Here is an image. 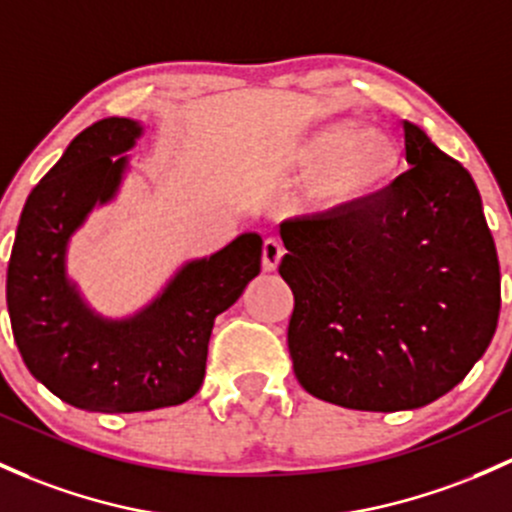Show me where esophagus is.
I'll return each instance as SVG.
<instances>
[{
  "label": "esophagus",
  "mask_w": 512,
  "mask_h": 512,
  "mask_svg": "<svg viewBox=\"0 0 512 512\" xmlns=\"http://www.w3.org/2000/svg\"><path fill=\"white\" fill-rule=\"evenodd\" d=\"M283 254L285 249L283 244H280V239H276V236H268V239L263 241V271H276Z\"/></svg>",
  "instance_id": "1"
}]
</instances>
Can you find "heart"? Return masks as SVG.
<instances>
[{"label":"heart","mask_w":512,"mask_h":512,"mask_svg":"<svg viewBox=\"0 0 512 512\" xmlns=\"http://www.w3.org/2000/svg\"><path fill=\"white\" fill-rule=\"evenodd\" d=\"M290 166L312 173L307 197L320 212H351L390 188L403 166L398 141L383 129L337 124L295 146Z\"/></svg>","instance_id":"b5f03b06"}]
</instances>
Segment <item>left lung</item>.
<instances>
[{
    "mask_svg": "<svg viewBox=\"0 0 512 512\" xmlns=\"http://www.w3.org/2000/svg\"><path fill=\"white\" fill-rule=\"evenodd\" d=\"M410 170L368 205L280 224L300 386L349 410L442 398L496 334L500 268L474 178L403 122Z\"/></svg>",
    "mask_w": 512,
    "mask_h": 512,
    "instance_id": "8db88e82",
    "label": "left lung"
}]
</instances>
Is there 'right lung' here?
<instances>
[{
  "label": "right lung",
  "instance_id": "obj_1",
  "mask_svg": "<svg viewBox=\"0 0 512 512\" xmlns=\"http://www.w3.org/2000/svg\"><path fill=\"white\" fill-rule=\"evenodd\" d=\"M141 136L131 119H102L65 148L31 190L7 271L14 342L34 378L80 410L144 412L190 400L205 381L217 315L261 271V236L241 234L190 261L131 320L97 317L65 278V249L95 205L114 197L124 151Z\"/></svg>",
  "mask_w": 512,
  "mask_h": 512
}]
</instances>
